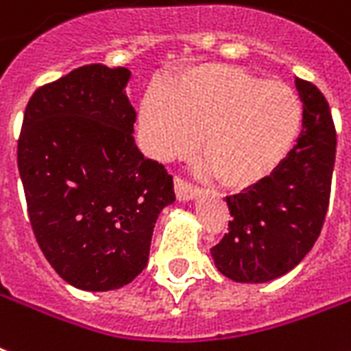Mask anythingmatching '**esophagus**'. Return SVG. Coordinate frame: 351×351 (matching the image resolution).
<instances>
[{
    "instance_id": "34e87169",
    "label": "esophagus",
    "mask_w": 351,
    "mask_h": 351,
    "mask_svg": "<svg viewBox=\"0 0 351 351\" xmlns=\"http://www.w3.org/2000/svg\"><path fill=\"white\" fill-rule=\"evenodd\" d=\"M175 191H176V197H178L180 200H189V199H193L199 189H197L191 182H187L184 180V178H180V176H176Z\"/></svg>"
}]
</instances>
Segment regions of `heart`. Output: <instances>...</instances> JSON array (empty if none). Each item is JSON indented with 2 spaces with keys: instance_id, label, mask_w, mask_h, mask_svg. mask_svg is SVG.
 <instances>
[{
  "instance_id": "heart-1",
  "label": "heart",
  "mask_w": 351,
  "mask_h": 351,
  "mask_svg": "<svg viewBox=\"0 0 351 351\" xmlns=\"http://www.w3.org/2000/svg\"><path fill=\"white\" fill-rule=\"evenodd\" d=\"M304 108L293 88L245 69L200 66L141 101V145L167 162L197 143L221 184L250 187L271 176L302 132Z\"/></svg>"
}]
</instances>
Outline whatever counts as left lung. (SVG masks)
<instances>
[{"instance_id":"left-lung-1","label":"left lung","mask_w":351,"mask_h":351,"mask_svg":"<svg viewBox=\"0 0 351 351\" xmlns=\"http://www.w3.org/2000/svg\"><path fill=\"white\" fill-rule=\"evenodd\" d=\"M302 108L300 138L271 176L226 197L228 234L211 248L221 274L263 283L293 271L317 243L330 206L337 134L330 104L309 80L294 79Z\"/></svg>"}]
</instances>
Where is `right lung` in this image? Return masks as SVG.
<instances>
[{
    "label": "right lung",
    "mask_w": 351,
    "mask_h": 351,
    "mask_svg": "<svg viewBox=\"0 0 351 351\" xmlns=\"http://www.w3.org/2000/svg\"><path fill=\"white\" fill-rule=\"evenodd\" d=\"M127 68L90 64L27 103L18 169L29 221L57 274L84 291L127 285L147 267L173 176L134 143Z\"/></svg>",
    "instance_id": "right-lung-1"
}]
</instances>
